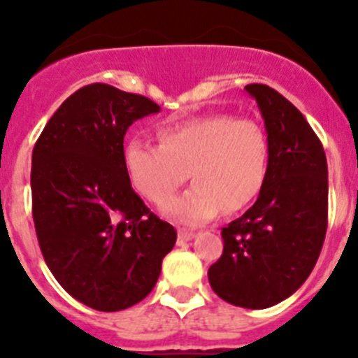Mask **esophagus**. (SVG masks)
Listing matches in <instances>:
<instances>
[{
    "label": "esophagus",
    "mask_w": 358,
    "mask_h": 358,
    "mask_svg": "<svg viewBox=\"0 0 358 358\" xmlns=\"http://www.w3.org/2000/svg\"><path fill=\"white\" fill-rule=\"evenodd\" d=\"M195 238V233H188V231H179V235H177V243L182 245V243L189 242V240Z\"/></svg>",
    "instance_id": "34e87169"
}]
</instances>
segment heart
Masks as SVG:
<instances>
[{"label": "heart", "instance_id": "heart-1", "mask_svg": "<svg viewBox=\"0 0 358 358\" xmlns=\"http://www.w3.org/2000/svg\"><path fill=\"white\" fill-rule=\"evenodd\" d=\"M161 145L131 140L123 148V164L132 188L161 206L184 182L194 186L161 211L181 226H201L245 208L260 194L267 176L268 140L255 120L206 115L166 125Z\"/></svg>", "mask_w": 358, "mask_h": 358}]
</instances>
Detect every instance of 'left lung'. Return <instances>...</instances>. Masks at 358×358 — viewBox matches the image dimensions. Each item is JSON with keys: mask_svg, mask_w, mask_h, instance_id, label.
<instances>
[{"mask_svg": "<svg viewBox=\"0 0 358 358\" xmlns=\"http://www.w3.org/2000/svg\"><path fill=\"white\" fill-rule=\"evenodd\" d=\"M268 140L256 202L222 229L224 251L208 271L218 297L262 310L292 296L310 276L328 224V164L305 116L276 90L249 84Z\"/></svg>", "mask_w": 358, "mask_h": 358, "instance_id": "left-lung-1", "label": "left lung"}]
</instances>
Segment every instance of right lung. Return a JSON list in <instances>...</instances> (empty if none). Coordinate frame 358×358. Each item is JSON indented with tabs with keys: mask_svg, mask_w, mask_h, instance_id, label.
Returning <instances> with one entry per match:
<instances>
[{
	"mask_svg": "<svg viewBox=\"0 0 358 358\" xmlns=\"http://www.w3.org/2000/svg\"><path fill=\"white\" fill-rule=\"evenodd\" d=\"M150 98L91 84L66 98L31 152V213L44 262L62 289L100 312L150 294L173 226L132 189L123 138L136 120L159 113Z\"/></svg>",
	"mask_w": 358,
	"mask_h": 358,
	"instance_id": "1",
	"label": "right lung"
}]
</instances>
